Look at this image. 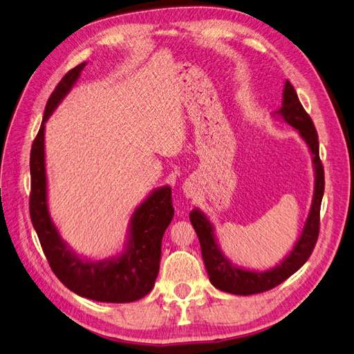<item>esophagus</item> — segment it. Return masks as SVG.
Instances as JSON below:
<instances>
[{
  "label": "esophagus",
  "mask_w": 354,
  "mask_h": 354,
  "mask_svg": "<svg viewBox=\"0 0 354 354\" xmlns=\"http://www.w3.org/2000/svg\"><path fill=\"white\" fill-rule=\"evenodd\" d=\"M183 192H185V195H186V198H189V199H192V198H195L196 196V189L192 186V185H186L185 186V189H183Z\"/></svg>",
  "instance_id": "esophagus-1"
}]
</instances>
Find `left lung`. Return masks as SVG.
Segmentation results:
<instances>
[{
    "label": "left lung",
    "mask_w": 354,
    "mask_h": 354,
    "mask_svg": "<svg viewBox=\"0 0 354 354\" xmlns=\"http://www.w3.org/2000/svg\"><path fill=\"white\" fill-rule=\"evenodd\" d=\"M273 116L281 118L286 124L298 130L299 136L306 142L310 153H312L313 160L315 192L312 207H310L303 232L298 236L294 248L289 251V254L279 264L274 266L270 270L257 272L243 269V267L234 266L223 254L220 245L217 243L212 223L205 214L198 208L192 209V212L189 214L192 226H194L201 242L202 259L209 276V282L217 289H220V291L234 295H252L264 292L286 281L289 276L294 274L308 260L319 236V214L325 190V177L324 167L319 158L317 133L312 118L308 116V113L303 108V104L299 103L298 95L289 81L285 82L283 87L282 108L276 111Z\"/></svg>",
    "instance_id": "left-lung-1"
}]
</instances>
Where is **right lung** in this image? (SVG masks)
<instances>
[{
  "instance_id": "right-lung-1",
  "label": "right lung",
  "mask_w": 354,
  "mask_h": 354,
  "mask_svg": "<svg viewBox=\"0 0 354 354\" xmlns=\"http://www.w3.org/2000/svg\"><path fill=\"white\" fill-rule=\"evenodd\" d=\"M87 63L71 69L53 91L30 149L29 212L51 270L72 292L102 303H131L152 291L159 272L160 243L174 217L171 187L152 190L130 218L121 254L102 261L82 259L62 239L47 201L44 134L46 122L77 84Z\"/></svg>"
}]
</instances>
